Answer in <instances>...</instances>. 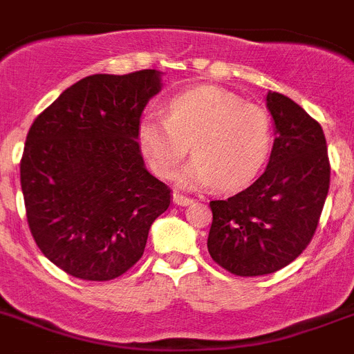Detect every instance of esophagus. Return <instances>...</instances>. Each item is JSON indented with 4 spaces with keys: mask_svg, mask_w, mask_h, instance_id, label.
I'll use <instances>...</instances> for the list:
<instances>
[{
    "mask_svg": "<svg viewBox=\"0 0 354 354\" xmlns=\"http://www.w3.org/2000/svg\"><path fill=\"white\" fill-rule=\"evenodd\" d=\"M192 201H194V199L187 198V196L183 194H178V192H174L173 194V203L174 205H178V207H189Z\"/></svg>",
    "mask_w": 354,
    "mask_h": 354,
    "instance_id": "1",
    "label": "esophagus"
}]
</instances>
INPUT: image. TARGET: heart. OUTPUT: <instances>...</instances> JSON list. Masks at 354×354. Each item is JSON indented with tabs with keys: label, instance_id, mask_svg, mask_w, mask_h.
Here are the masks:
<instances>
[{
	"label": "heart",
	"instance_id": "obj_1",
	"mask_svg": "<svg viewBox=\"0 0 354 354\" xmlns=\"http://www.w3.org/2000/svg\"><path fill=\"white\" fill-rule=\"evenodd\" d=\"M139 140L158 176H173L192 144L194 158L178 173L183 187L248 185L262 169L272 146L269 113L232 92L201 87L169 101L167 119L146 115Z\"/></svg>",
	"mask_w": 354,
	"mask_h": 354
}]
</instances>
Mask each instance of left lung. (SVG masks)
Instances as JSON below:
<instances>
[{"label": "left lung", "mask_w": 354, "mask_h": 354, "mask_svg": "<svg viewBox=\"0 0 354 354\" xmlns=\"http://www.w3.org/2000/svg\"><path fill=\"white\" fill-rule=\"evenodd\" d=\"M274 144L262 176L210 201L208 253L236 276H263L294 262L312 241L330 189L324 131L290 97L267 92Z\"/></svg>", "instance_id": "8db88e82"}]
</instances>
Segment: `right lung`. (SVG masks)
I'll list each match as a JSON object with an SVG mask.
<instances>
[{
    "mask_svg": "<svg viewBox=\"0 0 354 354\" xmlns=\"http://www.w3.org/2000/svg\"><path fill=\"white\" fill-rule=\"evenodd\" d=\"M162 73L92 75L33 121L21 158L30 232L67 274L109 281L139 262L171 190L144 165L140 115Z\"/></svg>",
    "mask_w": 354,
    "mask_h": 354,
    "instance_id": "add662e5",
    "label": "right lung"
}]
</instances>
